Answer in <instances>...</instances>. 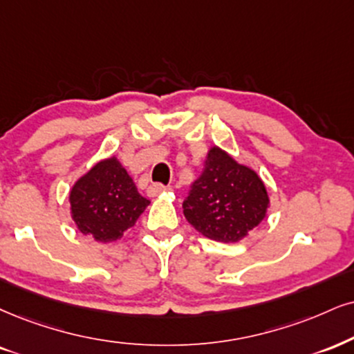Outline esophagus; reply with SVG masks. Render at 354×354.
Segmentation results:
<instances>
[{
    "instance_id": "esophagus-1",
    "label": "esophagus",
    "mask_w": 354,
    "mask_h": 354,
    "mask_svg": "<svg viewBox=\"0 0 354 354\" xmlns=\"http://www.w3.org/2000/svg\"><path fill=\"white\" fill-rule=\"evenodd\" d=\"M165 190H169V187H165L162 184H151L149 189H147V195H149V197H156V195L162 194Z\"/></svg>"
}]
</instances>
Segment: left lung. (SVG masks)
Returning a JSON list of instances; mask_svg holds the SVG:
<instances>
[{
	"label": "left lung",
	"mask_w": 354,
	"mask_h": 354,
	"mask_svg": "<svg viewBox=\"0 0 354 354\" xmlns=\"http://www.w3.org/2000/svg\"><path fill=\"white\" fill-rule=\"evenodd\" d=\"M269 207L266 187L254 170L212 147L202 176L184 200L187 221L203 236L236 243L261 223Z\"/></svg>",
	"instance_id": "1"
}]
</instances>
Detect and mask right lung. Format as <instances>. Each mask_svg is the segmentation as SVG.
Listing matches in <instances>:
<instances>
[{"instance_id": "add662e5", "label": "right lung", "mask_w": 354, "mask_h": 354, "mask_svg": "<svg viewBox=\"0 0 354 354\" xmlns=\"http://www.w3.org/2000/svg\"><path fill=\"white\" fill-rule=\"evenodd\" d=\"M149 200L115 157L104 159L78 178L71 192L72 216L78 230L97 241H115L134 226Z\"/></svg>"}]
</instances>
